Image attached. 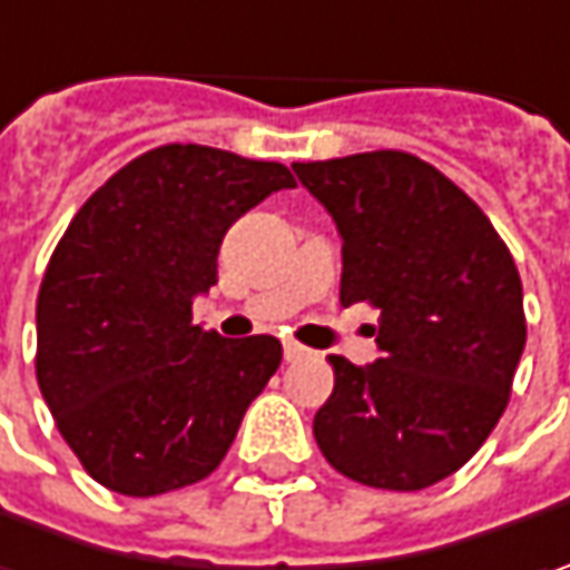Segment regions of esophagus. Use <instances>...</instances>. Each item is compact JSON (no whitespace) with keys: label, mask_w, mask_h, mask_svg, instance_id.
Listing matches in <instances>:
<instances>
[{"label":"esophagus","mask_w":570,"mask_h":570,"mask_svg":"<svg viewBox=\"0 0 570 570\" xmlns=\"http://www.w3.org/2000/svg\"><path fill=\"white\" fill-rule=\"evenodd\" d=\"M309 357V351L303 347V344H296V341H284V360L286 363H296V360Z\"/></svg>","instance_id":"obj_1"}]
</instances>
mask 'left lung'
<instances>
[{"label": "left lung", "mask_w": 570, "mask_h": 570, "mask_svg": "<svg viewBox=\"0 0 570 570\" xmlns=\"http://www.w3.org/2000/svg\"><path fill=\"white\" fill-rule=\"evenodd\" d=\"M341 236V306L380 309V360L332 354L315 411L322 456L347 479L421 491L494 431L527 344L523 284L479 204L424 159L376 149L293 161Z\"/></svg>", "instance_id": "8db88e82"}]
</instances>
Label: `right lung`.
Instances as JSON below:
<instances>
[{"mask_svg":"<svg viewBox=\"0 0 570 570\" xmlns=\"http://www.w3.org/2000/svg\"><path fill=\"white\" fill-rule=\"evenodd\" d=\"M296 187L281 161L171 142L98 187L53 248L38 293V385L98 484L153 498L207 479L277 373L271 334L190 322L242 213Z\"/></svg>","mask_w":570,"mask_h":570,"instance_id":"1","label":"right lung"}]
</instances>
